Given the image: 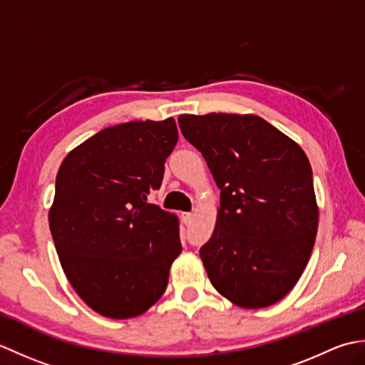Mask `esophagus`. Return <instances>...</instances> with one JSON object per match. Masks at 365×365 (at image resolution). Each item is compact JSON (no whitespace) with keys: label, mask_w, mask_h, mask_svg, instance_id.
Segmentation results:
<instances>
[{"label":"esophagus","mask_w":365,"mask_h":365,"mask_svg":"<svg viewBox=\"0 0 365 365\" xmlns=\"http://www.w3.org/2000/svg\"><path fill=\"white\" fill-rule=\"evenodd\" d=\"M182 218H183V221H185V222H190V221L192 220V213H190V212H185V213H182Z\"/></svg>","instance_id":"obj_1"}]
</instances>
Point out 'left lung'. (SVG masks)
Wrapping results in <instances>:
<instances>
[{
	"label": "left lung",
	"mask_w": 365,
	"mask_h": 365,
	"mask_svg": "<svg viewBox=\"0 0 365 365\" xmlns=\"http://www.w3.org/2000/svg\"><path fill=\"white\" fill-rule=\"evenodd\" d=\"M178 127L221 190L213 235L199 251L208 279L240 307L274 304L298 282L319 227L306 153L254 114H183Z\"/></svg>",
	"instance_id": "8db88e82"
}]
</instances>
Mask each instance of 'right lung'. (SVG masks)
<instances>
[{
    "label": "right lung",
    "instance_id": "obj_1",
    "mask_svg": "<svg viewBox=\"0 0 365 365\" xmlns=\"http://www.w3.org/2000/svg\"><path fill=\"white\" fill-rule=\"evenodd\" d=\"M178 139L175 120L108 127L67 155L48 221L61 265L92 311L123 320L165 293L182 252L174 215L147 202Z\"/></svg>",
    "mask_w": 365,
    "mask_h": 365
}]
</instances>
